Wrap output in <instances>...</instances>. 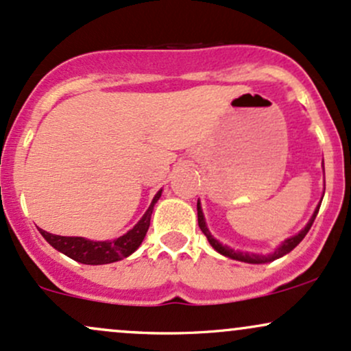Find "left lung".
<instances>
[{"label":"left lung","mask_w":351,"mask_h":351,"mask_svg":"<svg viewBox=\"0 0 351 351\" xmlns=\"http://www.w3.org/2000/svg\"><path fill=\"white\" fill-rule=\"evenodd\" d=\"M318 209H320V204H318L317 209H315V213H313L312 217H310V221L307 223V226L302 229L299 234H295V236L289 237V239H285L284 243H282V244L279 245V247L276 249V251H274L272 254H267V256H263V254H252V252L234 251V249L228 247V245H223V244L219 243V241H216L215 237L211 236V232H209V229L206 228V221H204V216H203V211H201L199 203H198V224H199L201 231H203V234L208 237L209 244H211L213 247H215L216 251L219 252V254H223V256H226V257H231V259H234V261H241V263H247V264H264V263H271V261L279 259V257L285 256V254H289V252L292 251L293 247H297V245H299L300 241L304 239L305 234H307V232H308V229L312 228L313 221H315V217H317Z\"/></svg>","instance_id":"1"}]
</instances>
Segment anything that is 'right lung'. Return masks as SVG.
<instances>
[{
    "instance_id": "1",
    "label": "right lung",
    "mask_w": 351,
    "mask_h": 351,
    "mask_svg": "<svg viewBox=\"0 0 351 351\" xmlns=\"http://www.w3.org/2000/svg\"><path fill=\"white\" fill-rule=\"evenodd\" d=\"M162 196V189L155 195L150 208L142 216V219L135 224L127 234L117 237L114 241H90L84 239V237H69V236H56L51 232L41 231L44 239L49 243L52 247L58 249L59 252L66 254L71 259L77 261V263L88 264V265H100V264H110L122 261L123 257H128L134 254L138 245L142 244L147 234L148 228H150V217L153 213V206L156 201Z\"/></svg>"
}]
</instances>
